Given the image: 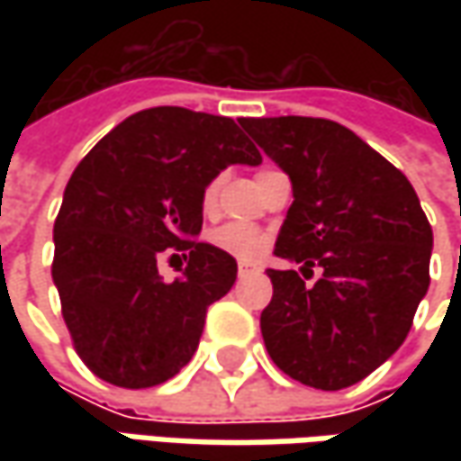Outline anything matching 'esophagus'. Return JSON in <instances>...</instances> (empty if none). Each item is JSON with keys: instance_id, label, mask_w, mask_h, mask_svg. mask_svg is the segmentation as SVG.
Instances as JSON below:
<instances>
[{"instance_id": "obj_1", "label": "esophagus", "mask_w": 461, "mask_h": 461, "mask_svg": "<svg viewBox=\"0 0 461 461\" xmlns=\"http://www.w3.org/2000/svg\"><path fill=\"white\" fill-rule=\"evenodd\" d=\"M258 267L254 261H239V276H249V275H257Z\"/></svg>"}]
</instances>
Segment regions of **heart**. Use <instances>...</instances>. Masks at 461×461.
<instances>
[{
  "label": "heart",
  "instance_id": "heart-1",
  "mask_svg": "<svg viewBox=\"0 0 461 461\" xmlns=\"http://www.w3.org/2000/svg\"><path fill=\"white\" fill-rule=\"evenodd\" d=\"M222 176H212L203 189V210L210 212L215 207V200H218V192H221ZM207 240L222 251L228 257L236 258H257L261 257L269 243H272V236L269 230L258 228V225H246V222H225V225H218L210 230Z\"/></svg>",
  "mask_w": 461,
  "mask_h": 461
}]
</instances>
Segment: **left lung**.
Instances as JSON below:
<instances>
[{
    "mask_svg": "<svg viewBox=\"0 0 461 461\" xmlns=\"http://www.w3.org/2000/svg\"><path fill=\"white\" fill-rule=\"evenodd\" d=\"M246 133L290 174L294 203L267 269L261 336L272 362L318 390H344L390 359L429 290L434 233L408 176L323 117H246ZM321 267L312 285L304 279ZM305 274H310L305 277Z\"/></svg>",
    "mask_w": 461,
    "mask_h": 461,
    "instance_id": "obj_1",
    "label": "left lung"
}]
</instances>
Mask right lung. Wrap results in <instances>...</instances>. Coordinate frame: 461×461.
<instances>
[{"instance_id":"1","label":"right lung","mask_w":461,"mask_h":461,"mask_svg":"<svg viewBox=\"0 0 461 461\" xmlns=\"http://www.w3.org/2000/svg\"><path fill=\"white\" fill-rule=\"evenodd\" d=\"M230 164H261L230 117L151 107L122 120L74 168L53 225L50 275L74 348L99 380L140 390L171 380L200 344L236 258L200 243L203 189ZM185 250L167 283L158 258Z\"/></svg>"}]
</instances>
